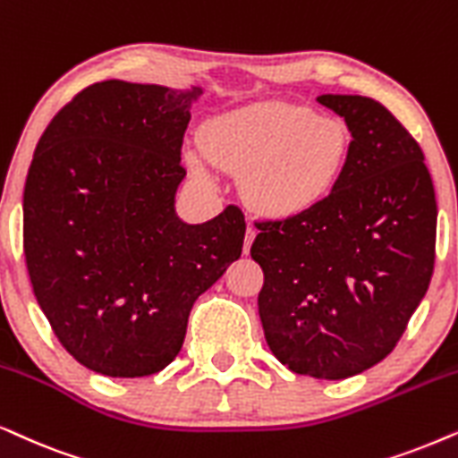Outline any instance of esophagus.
<instances>
[{"label":"esophagus","instance_id":"obj_1","mask_svg":"<svg viewBox=\"0 0 458 458\" xmlns=\"http://www.w3.org/2000/svg\"><path fill=\"white\" fill-rule=\"evenodd\" d=\"M255 234H258V230H255L253 224L247 225V234H245V247H242V251H245V255L249 253V249H251V242L255 239Z\"/></svg>","mask_w":458,"mask_h":458}]
</instances>
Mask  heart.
I'll list each match as a JSON object with an SVG mask.
<instances>
[{
	"label": "heart",
	"mask_w": 458,
	"mask_h": 458,
	"mask_svg": "<svg viewBox=\"0 0 458 458\" xmlns=\"http://www.w3.org/2000/svg\"><path fill=\"white\" fill-rule=\"evenodd\" d=\"M350 130L295 102H259L217 114L186 150L191 174L216 184L217 167L241 172V192L255 211L293 217L325 200L350 157Z\"/></svg>",
	"instance_id": "1"
}]
</instances>
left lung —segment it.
Segmentation results:
<instances>
[{"mask_svg":"<svg viewBox=\"0 0 458 458\" xmlns=\"http://www.w3.org/2000/svg\"><path fill=\"white\" fill-rule=\"evenodd\" d=\"M345 119L350 157L331 194L258 222V306L267 345L293 373L347 379L398 344L428 293L437 205L423 150L381 102L322 94Z\"/></svg>","mask_w":458,"mask_h":458,"instance_id":"obj_1","label":"left lung"}]
</instances>
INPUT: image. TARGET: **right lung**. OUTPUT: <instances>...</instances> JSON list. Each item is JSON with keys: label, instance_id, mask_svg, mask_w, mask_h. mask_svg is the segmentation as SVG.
Returning a JSON list of instances; mask_svg holds the SVG:
<instances>
[{"label": "right lung", "instance_id": "obj_1", "mask_svg": "<svg viewBox=\"0 0 458 458\" xmlns=\"http://www.w3.org/2000/svg\"><path fill=\"white\" fill-rule=\"evenodd\" d=\"M200 94L94 83L35 148L22 197L30 284L64 350L94 373L133 379L172 364L194 301L241 258L239 207L205 224L175 213Z\"/></svg>", "mask_w": 458, "mask_h": 458}]
</instances>
